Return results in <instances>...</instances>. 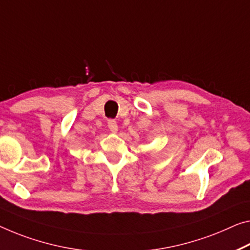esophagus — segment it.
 I'll return each instance as SVG.
<instances>
[{
	"instance_id": "obj_1",
	"label": "esophagus",
	"mask_w": 250,
	"mask_h": 250,
	"mask_svg": "<svg viewBox=\"0 0 250 250\" xmlns=\"http://www.w3.org/2000/svg\"><path fill=\"white\" fill-rule=\"evenodd\" d=\"M107 125H108V128H109L110 132H113V133H117V130H118V125H117L116 121H114V120H109L108 122H107Z\"/></svg>"
}]
</instances>
